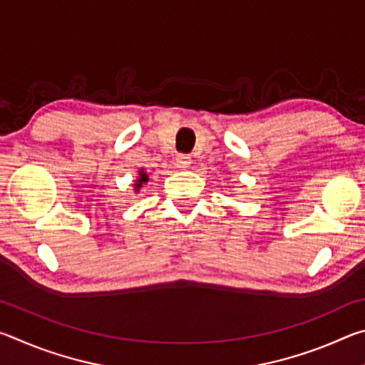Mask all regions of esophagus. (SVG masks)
Listing matches in <instances>:
<instances>
[{
    "instance_id": "esophagus-1",
    "label": "esophagus",
    "mask_w": 365,
    "mask_h": 365,
    "mask_svg": "<svg viewBox=\"0 0 365 365\" xmlns=\"http://www.w3.org/2000/svg\"><path fill=\"white\" fill-rule=\"evenodd\" d=\"M175 165H177V169L187 170L191 165V158L187 156V154H178V156L175 158Z\"/></svg>"
}]
</instances>
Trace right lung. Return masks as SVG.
I'll return each mask as SVG.
<instances>
[{"instance_id":"1","label":"right lung","mask_w":365,"mask_h":365,"mask_svg":"<svg viewBox=\"0 0 365 365\" xmlns=\"http://www.w3.org/2000/svg\"><path fill=\"white\" fill-rule=\"evenodd\" d=\"M148 180H150V178H148V174L146 172L141 169L140 172H138V178L137 180H135V183H133V187H135V191H138L141 187H143L145 183H148Z\"/></svg>"}]
</instances>
